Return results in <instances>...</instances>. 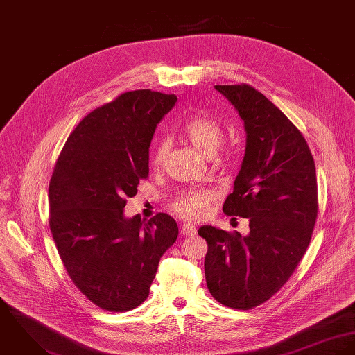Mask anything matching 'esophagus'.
Listing matches in <instances>:
<instances>
[{
  "label": "esophagus",
  "instance_id": "esophagus-1",
  "mask_svg": "<svg viewBox=\"0 0 355 355\" xmlns=\"http://www.w3.org/2000/svg\"><path fill=\"white\" fill-rule=\"evenodd\" d=\"M181 233H182V236H195L196 234V227L193 225H191V223H184L181 226Z\"/></svg>",
  "mask_w": 355,
  "mask_h": 355
}]
</instances>
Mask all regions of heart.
<instances>
[{"label": "heart", "instance_id": "obj_1", "mask_svg": "<svg viewBox=\"0 0 355 355\" xmlns=\"http://www.w3.org/2000/svg\"><path fill=\"white\" fill-rule=\"evenodd\" d=\"M181 132L197 150H200L207 157H212L216 153L223 139L222 126L211 116L201 112L193 113L185 119L181 125ZM167 154L168 141L166 139H160L153 148V164L155 167L162 166ZM214 201L215 193L211 189H188L175 197V200L171 202V209L185 219L201 220L209 214V207Z\"/></svg>", "mask_w": 355, "mask_h": 355}]
</instances>
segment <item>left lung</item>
I'll return each mask as SVG.
<instances>
[{"label": "left lung", "mask_w": 355, "mask_h": 355, "mask_svg": "<svg viewBox=\"0 0 355 355\" xmlns=\"http://www.w3.org/2000/svg\"><path fill=\"white\" fill-rule=\"evenodd\" d=\"M236 109L246 150L225 204L229 216L249 219V234L212 226L207 241L205 280L222 305L248 311L268 301L304 257L315 229L318 200L315 160L298 128L249 84L215 85Z\"/></svg>", "instance_id": "1"}]
</instances>
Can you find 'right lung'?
I'll return each mask as SVG.
<instances>
[{
    "mask_svg": "<svg viewBox=\"0 0 355 355\" xmlns=\"http://www.w3.org/2000/svg\"><path fill=\"white\" fill-rule=\"evenodd\" d=\"M177 96L128 91L81 119L65 141L49 185V225L75 286L98 308L126 312L148 294L177 222L123 216L126 197L147 180L148 148Z\"/></svg>",
    "mask_w": 355,
    "mask_h": 355,
    "instance_id": "obj_1",
    "label": "right lung"
}]
</instances>
